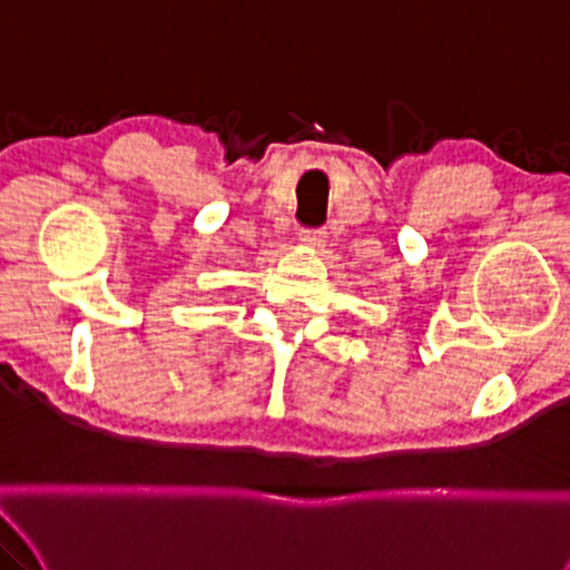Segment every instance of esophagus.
Segmentation results:
<instances>
[{
    "mask_svg": "<svg viewBox=\"0 0 570 570\" xmlns=\"http://www.w3.org/2000/svg\"><path fill=\"white\" fill-rule=\"evenodd\" d=\"M299 237H302L304 245H309V248H322V243H325L327 233L322 230V227H307V230L299 233Z\"/></svg>",
    "mask_w": 570,
    "mask_h": 570,
    "instance_id": "obj_1",
    "label": "esophagus"
}]
</instances>
